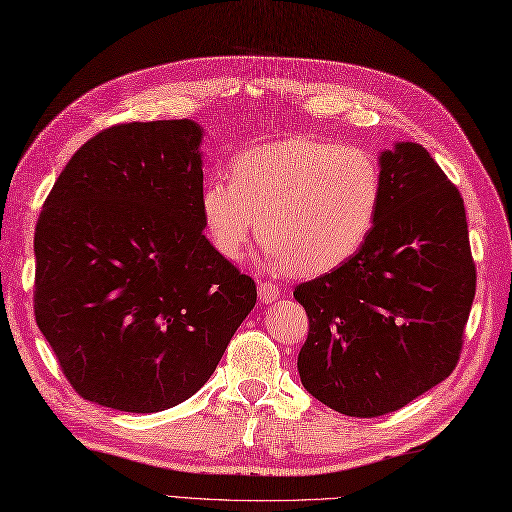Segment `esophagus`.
I'll return each mask as SVG.
<instances>
[{"mask_svg": "<svg viewBox=\"0 0 512 512\" xmlns=\"http://www.w3.org/2000/svg\"><path fill=\"white\" fill-rule=\"evenodd\" d=\"M280 297V286L276 282H260L258 284V299L260 304H271Z\"/></svg>", "mask_w": 512, "mask_h": 512, "instance_id": "obj_1", "label": "esophagus"}]
</instances>
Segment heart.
I'll return each mask as SVG.
<instances>
[{"instance_id": "b5f03b06", "label": "heart", "mask_w": 512, "mask_h": 512, "mask_svg": "<svg viewBox=\"0 0 512 512\" xmlns=\"http://www.w3.org/2000/svg\"><path fill=\"white\" fill-rule=\"evenodd\" d=\"M382 169L363 147L289 136L230 162V182L208 178L199 215L215 252L236 263L256 230L273 265L313 278L343 267L378 221Z\"/></svg>"}]
</instances>
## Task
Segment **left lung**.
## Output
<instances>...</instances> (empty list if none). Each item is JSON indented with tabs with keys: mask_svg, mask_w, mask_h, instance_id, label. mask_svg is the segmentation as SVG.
<instances>
[{
	"mask_svg": "<svg viewBox=\"0 0 512 512\" xmlns=\"http://www.w3.org/2000/svg\"><path fill=\"white\" fill-rule=\"evenodd\" d=\"M382 204L363 249L299 284L308 339L297 371L336 413L400 410L454 371L476 295L465 204L419 143L378 156Z\"/></svg>",
	"mask_w": 512,
	"mask_h": 512,
	"instance_id": "obj_1",
	"label": "left lung"
}]
</instances>
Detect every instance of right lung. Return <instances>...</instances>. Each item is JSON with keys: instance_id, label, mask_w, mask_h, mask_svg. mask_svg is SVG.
Returning <instances> with one entry per match:
<instances>
[{"instance_id": "right-lung-1", "label": "right lung", "mask_w": 512, "mask_h": 512, "mask_svg": "<svg viewBox=\"0 0 512 512\" xmlns=\"http://www.w3.org/2000/svg\"><path fill=\"white\" fill-rule=\"evenodd\" d=\"M204 128L123 123L62 169L34 232V315L84 400L158 413L213 376L256 284L204 236Z\"/></svg>"}]
</instances>
